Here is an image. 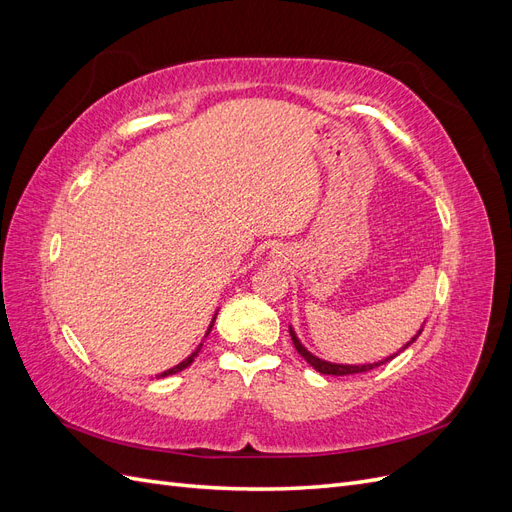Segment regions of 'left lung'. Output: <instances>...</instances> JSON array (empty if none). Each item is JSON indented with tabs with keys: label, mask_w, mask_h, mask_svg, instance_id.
I'll return each mask as SVG.
<instances>
[{
	"label": "left lung",
	"mask_w": 512,
	"mask_h": 512,
	"mask_svg": "<svg viewBox=\"0 0 512 512\" xmlns=\"http://www.w3.org/2000/svg\"><path fill=\"white\" fill-rule=\"evenodd\" d=\"M423 331V329H421ZM421 331H418L414 337H412V342L414 339L421 335ZM290 337H292V344H294V348H297V352L303 356V359L312 365L316 371H320V374H327V376H350V374H363V371H369V369H376V367H380V365H384V363H389L393 356H389V359H384V361H380V363H374V365H337V363H327V361H320L318 356H314V354H309L303 346H301V342L297 339V335H294V331L290 329ZM412 342H408L404 348L401 350H406ZM399 350V352H401Z\"/></svg>",
	"instance_id": "obj_1"
}]
</instances>
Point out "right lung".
<instances>
[{
	"mask_svg": "<svg viewBox=\"0 0 512 512\" xmlns=\"http://www.w3.org/2000/svg\"><path fill=\"white\" fill-rule=\"evenodd\" d=\"M213 322H215V318H213ZM213 322H211V327H213ZM211 327H209V331H211ZM198 350H200V348H198ZM198 350H196V352H192V354L188 356V359L181 361V363H179V365H175L173 369L164 371V374H160V378H164V376H170V374H177V371H181V369H185V367H188V365H192V361H194V356L198 354Z\"/></svg>",
	"mask_w": 512,
	"mask_h": 512,
	"instance_id": "1",
	"label": "right lung"
}]
</instances>
